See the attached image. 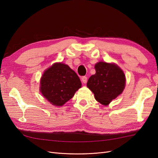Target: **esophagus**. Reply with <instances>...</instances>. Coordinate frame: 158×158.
<instances>
[{
    "label": "esophagus",
    "instance_id": "obj_1",
    "mask_svg": "<svg viewBox=\"0 0 158 158\" xmlns=\"http://www.w3.org/2000/svg\"><path fill=\"white\" fill-rule=\"evenodd\" d=\"M87 80H88V78L86 77V76H83V77L82 78V82L84 84L86 83L87 82Z\"/></svg>",
    "mask_w": 158,
    "mask_h": 158
}]
</instances>
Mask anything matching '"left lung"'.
I'll list each match as a JSON object with an SVG mask.
<instances>
[{"label": "left lung", "mask_w": 158, "mask_h": 158, "mask_svg": "<svg viewBox=\"0 0 158 158\" xmlns=\"http://www.w3.org/2000/svg\"><path fill=\"white\" fill-rule=\"evenodd\" d=\"M95 74L88 79L87 86L94 94L98 102L108 106L125 89V75L121 69L114 63L99 62L95 64Z\"/></svg>", "instance_id": "left-lung-1"}]
</instances>
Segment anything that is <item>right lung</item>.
<instances>
[{"label": "right lung", "mask_w": 158, "mask_h": 158, "mask_svg": "<svg viewBox=\"0 0 158 158\" xmlns=\"http://www.w3.org/2000/svg\"><path fill=\"white\" fill-rule=\"evenodd\" d=\"M40 92L47 101L62 106L82 86L78 75L67 64L56 63L47 69L40 81Z\"/></svg>", "instance_id": "1"}]
</instances>
